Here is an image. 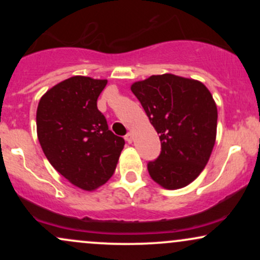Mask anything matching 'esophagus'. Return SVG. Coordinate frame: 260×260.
<instances>
[{
    "mask_svg": "<svg viewBox=\"0 0 260 260\" xmlns=\"http://www.w3.org/2000/svg\"><path fill=\"white\" fill-rule=\"evenodd\" d=\"M124 139H126V142L127 143H132V140H133V134H132V132H128L126 136H124Z\"/></svg>",
    "mask_w": 260,
    "mask_h": 260,
    "instance_id": "1",
    "label": "esophagus"
}]
</instances>
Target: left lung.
I'll return each mask as SVG.
<instances>
[{
	"mask_svg": "<svg viewBox=\"0 0 260 260\" xmlns=\"http://www.w3.org/2000/svg\"><path fill=\"white\" fill-rule=\"evenodd\" d=\"M156 129L161 151L148 162L150 177L168 189L186 187L207 165L215 144L217 109L207 86L174 74L131 86Z\"/></svg>",
	"mask_w": 260,
	"mask_h": 260,
	"instance_id": "obj_1",
	"label": "left lung"
}]
</instances>
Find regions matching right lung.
Wrapping results in <instances>:
<instances>
[{"instance_id":"obj_1","label":"right lung","mask_w":260,"mask_h":260,"mask_svg":"<svg viewBox=\"0 0 260 260\" xmlns=\"http://www.w3.org/2000/svg\"><path fill=\"white\" fill-rule=\"evenodd\" d=\"M107 80L76 76L44 95L37 111L38 138L47 160L74 186L92 190L111 178L124 139L98 110Z\"/></svg>"}]
</instances>
